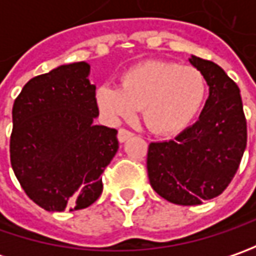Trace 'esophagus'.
I'll return each mask as SVG.
<instances>
[{
  "instance_id": "34e87169",
  "label": "esophagus",
  "mask_w": 256,
  "mask_h": 256,
  "mask_svg": "<svg viewBox=\"0 0 256 256\" xmlns=\"http://www.w3.org/2000/svg\"><path fill=\"white\" fill-rule=\"evenodd\" d=\"M134 134L130 130H125V128H120L118 130V141L120 142H125L128 138H131Z\"/></svg>"
}]
</instances>
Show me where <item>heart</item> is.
Listing matches in <instances>:
<instances>
[{"label":"heart","instance_id":"1","mask_svg":"<svg viewBox=\"0 0 256 256\" xmlns=\"http://www.w3.org/2000/svg\"><path fill=\"white\" fill-rule=\"evenodd\" d=\"M205 94V78L196 68L146 61L126 70L120 78V88L100 86L96 102L111 120L130 118L135 108H141L144 124L151 131L174 134L196 116Z\"/></svg>","mask_w":256,"mask_h":256}]
</instances>
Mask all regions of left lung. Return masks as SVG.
Masks as SVG:
<instances>
[{
	"mask_svg": "<svg viewBox=\"0 0 256 256\" xmlns=\"http://www.w3.org/2000/svg\"><path fill=\"white\" fill-rule=\"evenodd\" d=\"M210 85L201 116L175 140L151 142L146 154L150 184L176 205H200L226 190L246 146V118L238 85L220 65L192 56Z\"/></svg>",
	"mask_w": 256,
	"mask_h": 256,
	"instance_id": "1",
	"label": "left lung"
}]
</instances>
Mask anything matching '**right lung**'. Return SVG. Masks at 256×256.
I'll return each mask as SVG.
<instances>
[{
  "instance_id": "right-lung-1",
  "label": "right lung",
  "mask_w": 256,
  "mask_h": 256,
  "mask_svg": "<svg viewBox=\"0 0 256 256\" xmlns=\"http://www.w3.org/2000/svg\"><path fill=\"white\" fill-rule=\"evenodd\" d=\"M86 62L61 65L24 85L12 106L10 158L26 196L45 211L82 210L102 194L120 146L100 114Z\"/></svg>"
}]
</instances>
